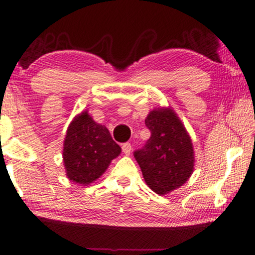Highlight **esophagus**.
Returning <instances> with one entry per match:
<instances>
[{"label":"esophagus","mask_w":255,"mask_h":255,"mask_svg":"<svg viewBox=\"0 0 255 255\" xmlns=\"http://www.w3.org/2000/svg\"><path fill=\"white\" fill-rule=\"evenodd\" d=\"M122 149H123V152H124L127 156H128L131 153V150H132V146H131L130 143H124L122 145Z\"/></svg>","instance_id":"34e87169"}]
</instances>
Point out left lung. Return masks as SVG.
Returning <instances> with one entry per match:
<instances>
[{
	"label": "left lung",
	"mask_w": 255,
	"mask_h": 255,
	"mask_svg": "<svg viewBox=\"0 0 255 255\" xmlns=\"http://www.w3.org/2000/svg\"><path fill=\"white\" fill-rule=\"evenodd\" d=\"M145 125L151 136L143 149L133 155L150 189L165 195L182 187L193 174V143L181 119L170 108L152 110Z\"/></svg>",
	"instance_id": "8db88e82"
}]
</instances>
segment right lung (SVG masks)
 <instances>
[{"mask_svg": "<svg viewBox=\"0 0 255 255\" xmlns=\"http://www.w3.org/2000/svg\"><path fill=\"white\" fill-rule=\"evenodd\" d=\"M121 152L108 128L94 122L87 111L81 112L68 125L64 140L66 175L75 183H92Z\"/></svg>", "mask_w": 255, "mask_h": 255, "instance_id": "add662e5", "label": "right lung"}]
</instances>
